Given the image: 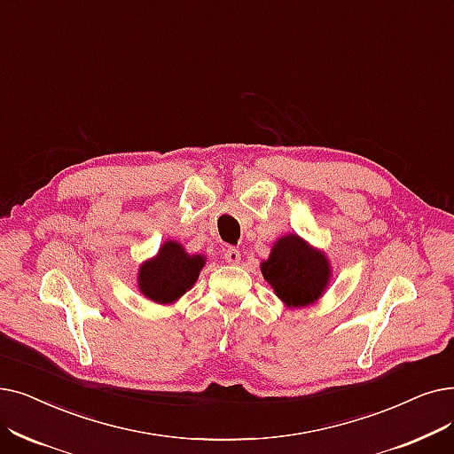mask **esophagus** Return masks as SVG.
I'll return each mask as SVG.
<instances>
[{
	"instance_id": "esophagus-1",
	"label": "esophagus",
	"mask_w": 454,
	"mask_h": 454,
	"mask_svg": "<svg viewBox=\"0 0 454 454\" xmlns=\"http://www.w3.org/2000/svg\"><path fill=\"white\" fill-rule=\"evenodd\" d=\"M223 255H224V262H226V263H230V265L239 263V260H241V252H239L238 248H235V247L226 248V250L223 252Z\"/></svg>"
}]
</instances>
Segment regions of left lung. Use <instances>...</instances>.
Masks as SVG:
<instances>
[{"label": "left lung", "mask_w": 454, "mask_h": 454, "mask_svg": "<svg viewBox=\"0 0 454 454\" xmlns=\"http://www.w3.org/2000/svg\"><path fill=\"white\" fill-rule=\"evenodd\" d=\"M262 272L274 293L289 306H308L317 301L330 278L325 255L293 233L274 245Z\"/></svg>", "instance_id": "1"}]
</instances>
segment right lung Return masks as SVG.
I'll list each match as a JSON object with an SVG mask.
<instances>
[{
    "mask_svg": "<svg viewBox=\"0 0 454 454\" xmlns=\"http://www.w3.org/2000/svg\"><path fill=\"white\" fill-rule=\"evenodd\" d=\"M204 267L202 255H189L182 245L168 241L155 260L145 263L139 272V287L153 302L168 304L192 287Z\"/></svg>",
    "mask_w": 454,
    "mask_h": 454,
    "instance_id": "add662e5",
    "label": "right lung"
}]
</instances>
